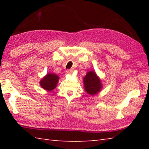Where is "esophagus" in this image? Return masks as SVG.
<instances>
[{
  "mask_svg": "<svg viewBox=\"0 0 149 149\" xmlns=\"http://www.w3.org/2000/svg\"><path fill=\"white\" fill-rule=\"evenodd\" d=\"M72 72H73V70H72V69H68V70H66V73H67V74H72Z\"/></svg>",
  "mask_w": 149,
  "mask_h": 149,
  "instance_id": "34e87169",
  "label": "esophagus"
}]
</instances>
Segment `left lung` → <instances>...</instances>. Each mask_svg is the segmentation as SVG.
Segmentation results:
<instances>
[{
	"instance_id": "left-lung-1",
	"label": "left lung",
	"mask_w": 149,
	"mask_h": 149,
	"mask_svg": "<svg viewBox=\"0 0 149 149\" xmlns=\"http://www.w3.org/2000/svg\"><path fill=\"white\" fill-rule=\"evenodd\" d=\"M84 88L86 92L90 95H95L100 90L102 84L99 78L94 72H89L87 73L84 78Z\"/></svg>"
}]
</instances>
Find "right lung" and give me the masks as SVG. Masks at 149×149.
Here are the masks:
<instances>
[{
    "label": "right lung",
    "mask_w": 149,
    "mask_h": 149,
    "mask_svg": "<svg viewBox=\"0 0 149 149\" xmlns=\"http://www.w3.org/2000/svg\"><path fill=\"white\" fill-rule=\"evenodd\" d=\"M59 77L54 74H48L40 81V85L43 89L51 91L56 88Z\"/></svg>",
    "instance_id": "1"
}]
</instances>
